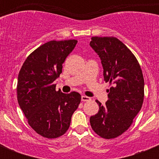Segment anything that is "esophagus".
<instances>
[{"instance_id": "34e87169", "label": "esophagus", "mask_w": 159, "mask_h": 159, "mask_svg": "<svg viewBox=\"0 0 159 159\" xmlns=\"http://www.w3.org/2000/svg\"><path fill=\"white\" fill-rule=\"evenodd\" d=\"M90 100H91V98L88 97H87V96H82V102H89Z\"/></svg>"}]
</instances>
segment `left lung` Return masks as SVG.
I'll return each instance as SVG.
<instances>
[{"instance_id": "left-lung-1", "label": "left lung", "mask_w": 159, "mask_h": 159, "mask_svg": "<svg viewBox=\"0 0 159 159\" xmlns=\"http://www.w3.org/2000/svg\"><path fill=\"white\" fill-rule=\"evenodd\" d=\"M90 45L101 57L104 80L111 85L106 105L96 101L99 111L90 123L100 137L115 139L129 128L142 107L143 72L134 53L116 37H92Z\"/></svg>"}]
</instances>
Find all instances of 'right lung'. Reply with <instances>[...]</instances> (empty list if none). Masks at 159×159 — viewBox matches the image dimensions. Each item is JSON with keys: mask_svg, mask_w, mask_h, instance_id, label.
<instances>
[{"mask_svg": "<svg viewBox=\"0 0 159 159\" xmlns=\"http://www.w3.org/2000/svg\"><path fill=\"white\" fill-rule=\"evenodd\" d=\"M77 40H52L29 55L18 75L17 100L29 125L44 138L56 139L68 129L82 97L56 91L53 84L62 73V63Z\"/></svg>", "mask_w": 159, "mask_h": 159, "instance_id": "obj_1", "label": "right lung"}]
</instances>
